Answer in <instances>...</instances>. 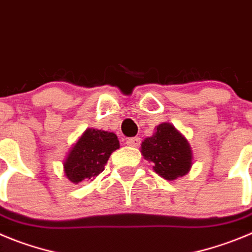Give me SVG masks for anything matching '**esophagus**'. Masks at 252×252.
<instances>
[{
    "label": "esophagus",
    "instance_id": "34e87169",
    "mask_svg": "<svg viewBox=\"0 0 252 252\" xmlns=\"http://www.w3.org/2000/svg\"><path fill=\"white\" fill-rule=\"evenodd\" d=\"M140 144V138L139 137H134V138H129L126 140V146L129 147H133V148H137L138 146Z\"/></svg>",
    "mask_w": 252,
    "mask_h": 252
}]
</instances>
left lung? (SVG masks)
<instances>
[{"label": "left lung", "instance_id": "left-lung-1", "mask_svg": "<svg viewBox=\"0 0 252 252\" xmlns=\"http://www.w3.org/2000/svg\"><path fill=\"white\" fill-rule=\"evenodd\" d=\"M152 137L142 142L140 153L153 162V169L167 181H174L191 171L193 153L188 140L173 124L164 122L156 126Z\"/></svg>", "mask_w": 252, "mask_h": 252}]
</instances>
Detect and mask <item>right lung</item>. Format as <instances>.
<instances>
[{
    "label": "right lung",
    "mask_w": 252,
    "mask_h": 252,
    "mask_svg": "<svg viewBox=\"0 0 252 252\" xmlns=\"http://www.w3.org/2000/svg\"><path fill=\"white\" fill-rule=\"evenodd\" d=\"M118 137L112 131L88 128L70 148L64 163V173L70 182L93 181L104 171L110 154L119 148Z\"/></svg>",
    "instance_id": "obj_1"
}]
</instances>
